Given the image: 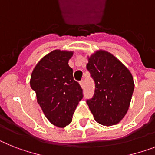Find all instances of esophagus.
<instances>
[{"mask_svg": "<svg viewBox=\"0 0 155 155\" xmlns=\"http://www.w3.org/2000/svg\"><path fill=\"white\" fill-rule=\"evenodd\" d=\"M79 84H80L81 87V88H83V87H84V81L83 80L80 81H79Z\"/></svg>", "mask_w": 155, "mask_h": 155, "instance_id": "34e87169", "label": "esophagus"}]
</instances>
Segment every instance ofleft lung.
Segmentation results:
<instances>
[{
    "instance_id": "obj_1",
    "label": "left lung",
    "mask_w": 155,
    "mask_h": 155,
    "mask_svg": "<svg viewBox=\"0 0 155 155\" xmlns=\"http://www.w3.org/2000/svg\"><path fill=\"white\" fill-rule=\"evenodd\" d=\"M88 62L86 68L96 88L87 104L97 122L104 126L116 124L128 111L135 88L132 74L117 58L103 50L88 56Z\"/></svg>"
}]
</instances>
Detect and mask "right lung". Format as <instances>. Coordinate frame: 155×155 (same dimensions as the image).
Segmentation results:
<instances>
[{
    "mask_svg": "<svg viewBox=\"0 0 155 155\" xmlns=\"http://www.w3.org/2000/svg\"><path fill=\"white\" fill-rule=\"evenodd\" d=\"M74 51L54 50L35 66L30 79L37 102L47 120L54 126L65 127L82 99V89L73 78L69 60Z\"/></svg>",
    "mask_w": 155,
    "mask_h": 155,
    "instance_id": "obj_1",
    "label": "right lung"
}]
</instances>
